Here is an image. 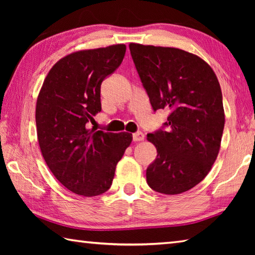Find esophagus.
<instances>
[{
  "mask_svg": "<svg viewBox=\"0 0 255 255\" xmlns=\"http://www.w3.org/2000/svg\"><path fill=\"white\" fill-rule=\"evenodd\" d=\"M132 139H133V141H142V140H144V134L142 132L138 131V132L132 134Z\"/></svg>",
  "mask_w": 255,
  "mask_h": 255,
  "instance_id": "1",
  "label": "esophagus"
}]
</instances>
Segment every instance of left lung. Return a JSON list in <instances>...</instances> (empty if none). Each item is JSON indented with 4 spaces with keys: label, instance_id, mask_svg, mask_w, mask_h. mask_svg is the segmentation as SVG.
Masks as SVG:
<instances>
[{
    "label": "left lung",
    "instance_id": "obj_1",
    "mask_svg": "<svg viewBox=\"0 0 255 255\" xmlns=\"http://www.w3.org/2000/svg\"><path fill=\"white\" fill-rule=\"evenodd\" d=\"M129 49L153 110L171 112L165 130L147 136L158 152L147 183L158 193L182 194L204 180L219 153L225 111L218 79L202 58L178 48L130 42Z\"/></svg>",
    "mask_w": 255,
    "mask_h": 255
}]
</instances>
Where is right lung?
<instances>
[{"instance_id": "add662e5", "label": "right lung", "mask_w": 255, "mask_h": 255, "mask_svg": "<svg viewBox=\"0 0 255 255\" xmlns=\"http://www.w3.org/2000/svg\"><path fill=\"white\" fill-rule=\"evenodd\" d=\"M124 44L70 53L56 62L36 103L41 154L69 191L93 197L110 189L118 161L132 141L128 132L89 129L102 111L101 84L121 66Z\"/></svg>"}]
</instances>
